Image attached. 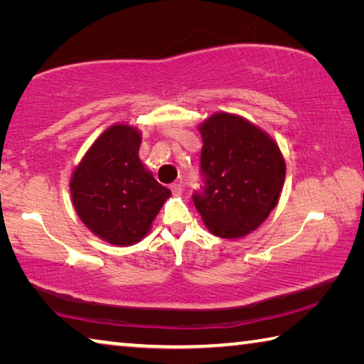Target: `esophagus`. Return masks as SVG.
Segmentation results:
<instances>
[{
  "mask_svg": "<svg viewBox=\"0 0 364 364\" xmlns=\"http://www.w3.org/2000/svg\"><path fill=\"white\" fill-rule=\"evenodd\" d=\"M170 189H171V193H173V196H181L183 194V186L180 183H173L170 186Z\"/></svg>",
  "mask_w": 364,
  "mask_h": 364,
  "instance_id": "34e87169",
  "label": "esophagus"
}]
</instances>
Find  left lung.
Segmentation results:
<instances>
[{
    "mask_svg": "<svg viewBox=\"0 0 364 364\" xmlns=\"http://www.w3.org/2000/svg\"><path fill=\"white\" fill-rule=\"evenodd\" d=\"M197 128L205 176L204 191L194 196L197 212L215 236H247L278 205L286 178L279 146L260 127L230 112H215Z\"/></svg>",
    "mask_w": 364,
    "mask_h": 364,
    "instance_id": "8db88e82",
    "label": "left lung"
}]
</instances>
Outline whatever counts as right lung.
Listing matches in <instances>:
<instances>
[{"label": "right lung", "instance_id": "obj_1", "mask_svg": "<svg viewBox=\"0 0 364 364\" xmlns=\"http://www.w3.org/2000/svg\"><path fill=\"white\" fill-rule=\"evenodd\" d=\"M141 132L128 123L104 130L70 176L72 204L102 241L133 245L147 236L170 189L139 159Z\"/></svg>", "mask_w": 364, "mask_h": 364}]
</instances>
